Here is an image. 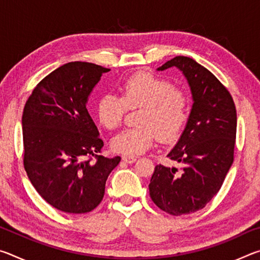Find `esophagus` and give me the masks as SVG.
Wrapping results in <instances>:
<instances>
[{"mask_svg": "<svg viewBox=\"0 0 260 260\" xmlns=\"http://www.w3.org/2000/svg\"><path fill=\"white\" fill-rule=\"evenodd\" d=\"M122 160H124L125 162H127V164H133V162L136 161V157L124 156V157H122Z\"/></svg>", "mask_w": 260, "mask_h": 260, "instance_id": "34e87169", "label": "esophagus"}]
</instances>
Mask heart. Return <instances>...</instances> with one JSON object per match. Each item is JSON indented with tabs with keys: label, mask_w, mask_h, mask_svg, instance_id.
Wrapping results in <instances>:
<instances>
[{
	"label": "heart",
	"mask_w": 260,
	"mask_h": 260,
	"mask_svg": "<svg viewBox=\"0 0 260 260\" xmlns=\"http://www.w3.org/2000/svg\"><path fill=\"white\" fill-rule=\"evenodd\" d=\"M120 90L121 98L108 93L98 101L96 117L104 127H119L127 107L142 109L138 117L140 126L122 131L112 139L114 151L138 156L150 149L157 138L166 142L181 133L188 118V100L170 81L155 74L139 72L127 78Z\"/></svg>",
	"instance_id": "b5f03b06"
}]
</instances>
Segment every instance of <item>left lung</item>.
I'll list each match as a JSON object with an SVG mask.
<instances>
[{"label": "left lung", "instance_id": "obj_1", "mask_svg": "<svg viewBox=\"0 0 260 260\" xmlns=\"http://www.w3.org/2000/svg\"><path fill=\"white\" fill-rule=\"evenodd\" d=\"M177 68L190 87L192 107L170 159L182 169L157 165L149 192L158 208L172 215L196 212L221 188L234 160L236 109L230 91L196 60L177 56L157 71Z\"/></svg>", "mask_w": 260, "mask_h": 260}]
</instances>
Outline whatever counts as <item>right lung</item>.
Returning <instances> with one entry per match:
<instances>
[{
    "instance_id": "add662e5",
    "label": "right lung",
    "mask_w": 260,
    "mask_h": 260,
    "mask_svg": "<svg viewBox=\"0 0 260 260\" xmlns=\"http://www.w3.org/2000/svg\"><path fill=\"white\" fill-rule=\"evenodd\" d=\"M109 71L87 61L64 64L38 83L25 104V171L42 199L63 212L94 210L121 159L99 155L103 141L86 108L94 87Z\"/></svg>"
}]
</instances>
